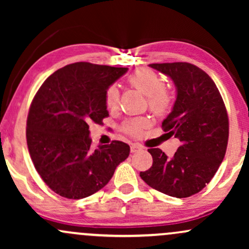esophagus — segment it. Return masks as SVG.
I'll list each match as a JSON object with an SVG mask.
<instances>
[{
  "label": "esophagus",
  "instance_id": "1",
  "mask_svg": "<svg viewBox=\"0 0 249 249\" xmlns=\"http://www.w3.org/2000/svg\"><path fill=\"white\" fill-rule=\"evenodd\" d=\"M142 147L141 146V145H137V144H133L131 145V152L132 153H137L139 152V151H142Z\"/></svg>",
  "mask_w": 249,
  "mask_h": 249
}]
</instances>
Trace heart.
<instances>
[{
    "label": "heart",
    "instance_id": "b5f03b06",
    "mask_svg": "<svg viewBox=\"0 0 249 249\" xmlns=\"http://www.w3.org/2000/svg\"><path fill=\"white\" fill-rule=\"evenodd\" d=\"M131 87L141 91L147 97L148 107L156 115H164L171 105V97L165 90V83L161 76L151 69H138L127 77ZM119 92L116 87H110L105 93V103L108 108L118 107ZM147 123L144 119H131L123 124L124 132L132 136H138L146 127Z\"/></svg>",
    "mask_w": 249,
    "mask_h": 249
}]
</instances>
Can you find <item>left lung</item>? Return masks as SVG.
Listing matches in <instances>:
<instances>
[{"instance_id": "8db88e82", "label": "left lung", "mask_w": 249, "mask_h": 249, "mask_svg": "<svg viewBox=\"0 0 249 249\" xmlns=\"http://www.w3.org/2000/svg\"><path fill=\"white\" fill-rule=\"evenodd\" d=\"M148 67L170 77L176 85V102L162 128L181 145L171 158L160 148H148L153 164L141 177L159 192L187 198L206 186L224 160L227 111L215 83L196 65L176 62Z\"/></svg>"}]
</instances>
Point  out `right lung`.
Here are the masks:
<instances>
[{"label":"right lung","instance_id":"obj_1","mask_svg":"<svg viewBox=\"0 0 249 249\" xmlns=\"http://www.w3.org/2000/svg\"><path fill=\"white\" fill-rule=\"evenodd\" d=\"M127 68L78 62L48 77L31 103L27 144L43 181L68 199H83L102 190L130 146L113 141L91 148L89 124L108 116L105 93Z\"/></svg>","mask_w":249,"mask_h":249}]
</instances>
